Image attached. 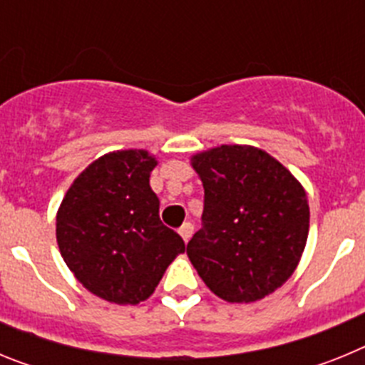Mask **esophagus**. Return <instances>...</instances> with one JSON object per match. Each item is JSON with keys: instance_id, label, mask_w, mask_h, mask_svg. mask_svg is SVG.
I'll use <instances>...</instances> for the list:
<instances>
[{"instance_id": "1", "label": "esophagus", "mask_w": 365, "mask_h": 365, "mask_svg": "<svg viewBox=\"0 0 365 365\" xmlns=\"http://www.w3.org/2000/svg\"><path fill=\"white\" fill-rule=\"evenodd\" d=\"M179 234H180V237L185 240V243H188L190 237H192V234H193V225H192V222H185V225H182V227L179 228Z\"/></svg>"}]
</instances>
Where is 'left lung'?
I'll return each instance as SVG.
<instances>
[{"label": "left lung", "mask_w": 365, "mask_h": 365, "mask_svg": "<svg viewBox=\"0 0 365 365\" xmlns=\"http://www.w3.org/2000/svg\"><path fill=\"white\" fill-rule=\"evenodd\" d=\"M205 186L202 227L186 247L219 298L248 303L291 278L309 234L305 190L252 146H219L192 159Z\"/></svg>", "instance_id": "8db88e82"}]
</instances>
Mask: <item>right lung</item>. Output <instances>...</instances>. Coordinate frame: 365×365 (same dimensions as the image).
Instances as JSON below:
<instances>
[{
    "label": "right lung",
    "instance_id": "obj_1",
    "mask_svg": "<svg viewBox=\"0 0 365 365\" xmlns=\"http://www.w3.org/2000/svg\"><path fill=\"white\" fill-rule=\"evenodd\" d=\"M155 166L144 150L104 155L74 179L56 215V241L71 272L87 291L118 305L150 298L186 250L159 217L150 188Z\"/></svg>",
    "mask_w": 365,
    "mask_h": 365
}]
</instances>
